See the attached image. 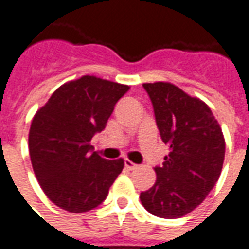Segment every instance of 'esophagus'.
Instances as JSON below:
<instances>
[{
	"mask_svg": "<svg viewBox=\"0 0 249 249\" xmlns=\"http://www.w3.org/2000/svg\"><path fill=\"white\" fill-rule=\"evenodd\" d=\"M125 167L128 168V169H131V171H132V169H136V167H138V165H136V164H133L132 161H131V160H125Z\"/></svg>",
	"mask_w": 249,
	"mask_h": 249,
	"instance_id": "1",
	"label": "esophagus"
}]
</instances>
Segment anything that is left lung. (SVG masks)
<instances>
[{"label":"left lung","mask_w":249,"mask_h":249,"mask_svg":"<svg viewBox=\"0 0 249 249\" xmlns=\"http://www.w3.org/2000/svg\"><path fill=\"white\" fill-rule=\"evenodd\" d=\"M162 142L169 146L156 183L142 192L143 207L160 218H182L201 204L218 182L225 138L208 105L171 82L143 84Z\"/></svg>","instance_id":"left-lung-1"}]
</instances>
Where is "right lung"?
Instances as JSON below:
<instances>
[{
    "mask_svg": "<svg viewBox=\"0 0 249 249\" xmlns=\"http://www.w3.org/2000/svg\"><path fill=\"white\" fill-rule=\"evenodd\" d=\"M128 85L82 75L63 84L37 110L29 132L31 165L47 197L67 212L93 210L124 168V160L90 153Z\"/></svg>",
    "mask_w": 249,
    "mask_h": 249,
    "instance_id": "obj_1",
    "label": "right lung"
}]
</instances>
